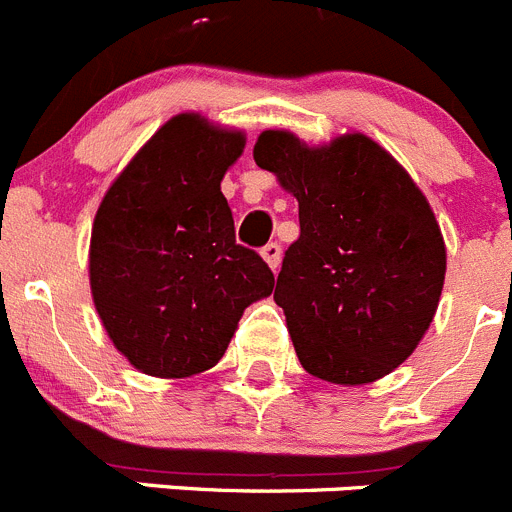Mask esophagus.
<instances>
[{
	"label": "esophagus",
	"instance_id": "esophagus-1",
	"mask_svg": "<svg viewBox=\"0 0 512 512\" xmlns=\"http://www.w3.org/2000/svg\"><path fill=\"white\" fill-rule=\"evenodd\" d=\"M261 256H264V261L269 264L271 271H277L279 264H282V246H279V243H266V246L261 248Z\"/></svg>",
	"mask_w": 512,
	"mask_h": 512
}]
</instances>
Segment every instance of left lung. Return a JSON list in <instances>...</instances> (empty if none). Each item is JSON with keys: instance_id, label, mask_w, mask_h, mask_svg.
Returning a JSON list of instances; mask_svg holds the SVG:
<instances>
[{"instance_id": "obj_1", "label": "left lung", "mask_w": 512, "mask_h": 512, "mask_svg": "<svg viewBox=\"0 0 512 512\" xmlns=\"http://www.w3.org/2000/svg\"><path fill=\"white\" fill-rule=\"evenodd\" d=\"M253 161L300 205L274 300L302 369L333 384L387 377L431 328L446 243L431 205L379 143L346 133L307 146L264 130Z\"/></svg>"}]
</instances>
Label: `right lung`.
<instances>
[{"label":"right lung","instance_id":"add662e5","mask_svg":"<svg viewBox=\"0 0 512 512\" xmlns=\"http://www.w3.org/2000/svg\"><path fill=\"white\" fill-rule=\"evenodd\" d=\"M246 133L197 112L164 122L99 202L89 284L104 330L143 374L184 379L223 359L243 310L274 289L235 243L220 192Z\"/></svg>","mask_w":512,"mask_h":512}]
</instances>
